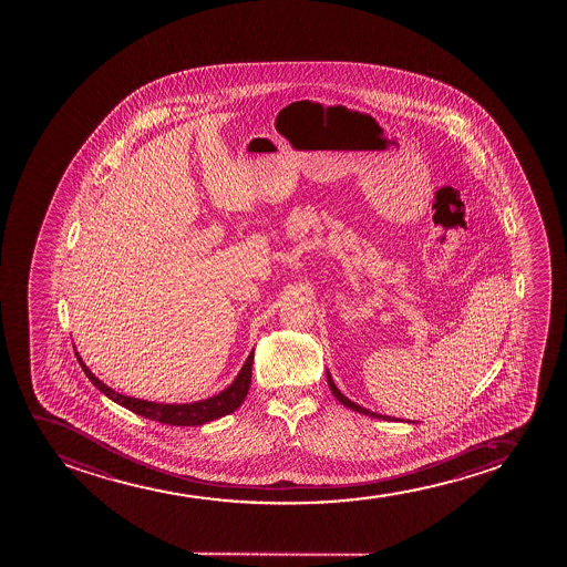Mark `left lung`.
Wrapping results in <instances>:
<instances>
[{"label": "left lung", "instance_id": "obj_1", "mask_svg": "<svg viewBox=\"0 0 567 567\" xmlns=\"http://www.w3.org/2000/svg\"><path fill=\"white\" fill-rule=\"evenodd\" d=\"M327 382H329V388H331L332 395L339 399L340 403L344 404V406H348L350 411L359 412V414H364V416L378 417V420L382 417V420H385V422H390V420L391 422H393V417L382 416V414H377V412L367 411V409H363V406H359V404L352 403L350 399L344 398V395L340 393L339 388H337V385H334V382H332V378L331 374H329V371H327ZM395 420H398V417H395Z\"/></svg>", "mask_w": 567, "mask_h": 567}]
</instances>
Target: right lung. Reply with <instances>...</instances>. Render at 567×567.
<instances>
[{
  "instance_id": "right-lung-1",
  "label": "right lung",
  "mask_w": 567,
  "mask_h": 567,
  "mask_svg": "<svg viewBox=\"0 0 567 567\" xmlns=\"http://www.w3.org/2000/svg\"><path fill=\"white\" fill-rule=\"evenodd\" d=\"M75 355H78L79 364H81V369L85 371L92 384L96 385L111 401L123 404L124 409L136 412L140 416L150 417V420L166 423V425H187V427H190V425H203V423L212 422L217 417L227 416L244 403V399L248 395L249 385H251L254 353H249L248 361L241 367L240 374L236 377L235 382L228 385L227 390H223L219 395L189 404L150 403V401L126 398V395L115 393L89 371V367L83 363V359L79 358V353H75Z\"/></svg>"
}]
</instances>
